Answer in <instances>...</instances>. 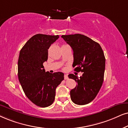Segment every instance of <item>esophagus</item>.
Returning <instances> with one entry per match:
<instances>
[{"mask_svg":"<svg viewBox=\"0 0 128 128\" xmlns=\"http://www.w3.org/2000/svg\"><path fill=\"white\" fill-rule=\"evenodd\" d=\"M68 77V75L67 74H65L64 75V80H67Z\"/></svg>","mask_w":128,"mask_h":128,"instance_id":"obj_1","label":"esophagus"}]
</instances>
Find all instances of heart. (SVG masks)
Segmentation results:
<instances>
[{"mask_svg":"<svg viewBox=\"0 0 128 128\" xmlns=\"http://www.w3.org/2000/svg\"><path fill=\"white\" fill-rule=\"evenodd\" d=\"M63 46H64V45H63Z\"/></svg>","mask_w":128,"mask_h":128,"instance_id":"1","label":"heart"}]
</instances>
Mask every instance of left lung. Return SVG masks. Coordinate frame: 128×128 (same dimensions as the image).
Listing matches in <instances>:
<instances>
[{
	"label": "left lung",
	"mask_w": 128,
	"mask_h": 128,
	"mask_svg": "<svg viewBox=\"0 0 128 128\" xmlns=\"http://www.w3.org/2000/svg\"><path fill=\"white\" fill-rule=\"evenodd\" d=\"M73 50L75 71L83 72L79 78L72 74L69 78L77 82L71 90L70 96L74 104L80 105L91 102L102 85L105 68V58L101 46L89 37L80 34L61 36Z\"/></svg>",
	"instance_id": "1"
}]
</instances>
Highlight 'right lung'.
Segmentation results:
<instances>
[{"label": "right lung", "mask_w": 128, "mask_h": 128, "mask_svg": "<svg viewBox=\"0 0 128 128\" xmlns=\"http://www.w3.org/2000/svg\"><path fill=\"white\" fill-rule=\"evenodd\" d=\"M59 36L37 34L26 42L18 60V77L26 96L40 107L53 103L56 89L64 80L61 72H46L43 62L48 59V49Z\"/></svg>", "instance_id": "1"}]
</instances>
